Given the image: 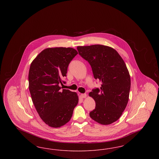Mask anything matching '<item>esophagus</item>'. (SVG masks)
Segmentation results:
<instances>
[{
	"instance_id": "esophagus-1",
	"label": "esophagus",
	"mask_w": 159,
	"mask_h": 159,
	"mask_svg": "<svg viewBox=\"0 0 159 159\" xmlns=\"http://www.w3.org/2000/svg\"><path fill=\"white\" fill-rule=\"evenodd\" d=\"M80 96H81V97H82V98H85L87 97V95H86V93H82Z\"/></svg>"
}]
</instances>
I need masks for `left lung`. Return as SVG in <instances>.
Wrapping results in <instances>:
<instances>
[{"instance_id":"obj_1","label":"left lung","mask_w":159,"mask_h":159,"mask_svg":"<svg viewBox=\"0 0 159 159\" xmlns=\"http://www.w3.org/2000/svg\"><path fill=\"white\" fill-rule=\"evenodd\" d=\"M77 49L91 65L94 78L102 83L100 89L89 93L96 103L89 116L99 124L110 125L120 117L128 102L130 77L125 62L110 46L94 45Z\"/></svg>"}]
</instances>
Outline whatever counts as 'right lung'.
Listing matches in <instances>:
<instances>
[{
	"mask_svg": "<svg viewBox=\"0 0 159 159\" xmlns=\"http://www.w3.org/2000/svg\"><path fill=\"white\" fill-rule=\"evenodd\" d=\"M78 53L71 48H49L31 63L29 88L31 99L42 120L60 128L70 121L79 102L76 92L61 90L71 61Z\"/></svg>",
	"mask_w": 159,
	"mask_h": 159,
	"instance_id": "right-lung-1",
	"label": "right lung"
}]
</instances>
